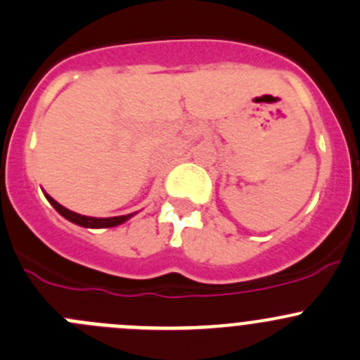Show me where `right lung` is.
<instances>
[{"mask_svg": "<svg viewBox=\"0 0 360 360\" xmlns=\"http://www.w3.org/2000/svg\"><path fill=\"white\" fill-rule=\"evenodd\" d=\"M45 198H47L49 204H51L52 207L63 216V218L75 223V225L86 226V229H110V226L121 225V223H124L127 219H130L131 216H134V214H127V216H112V218H93V216H84V214H79V212H73L70 211V209L63 207V205L58 204L51 195L45 193Z\"/></svg>", "mask_w": 360, "mask_h": 360, "instance_id": "right-lung-1", "label": "right lung"}]
</instances>
